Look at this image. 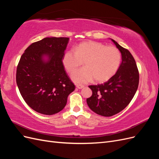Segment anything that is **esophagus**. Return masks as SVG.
<instances>
[{
	"instance_id": "obj_1",
	"label": "esophagus",
	"mask_w": 159,
	"mask_h": 159,
	"mask_svg": "<svg viewBox=\"0 0 159 159\" xmlns=\"http://www.w3.org/2000/svg\"><path fill=\"white\" fill-rule=\"evenodd\" d=\"M76 87H77V88H78V89H82L83 88H84V85H81V84H77Z\"/></svg>"
}]
</instances>
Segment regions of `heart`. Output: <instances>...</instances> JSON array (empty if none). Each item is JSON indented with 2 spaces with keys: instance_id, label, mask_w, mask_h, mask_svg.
Instances as JSON below:
<instances>
[{
  "instance_id": "b5f03b06",
  "label": "heart",
  "mask_w": 159,
  "mask_h": 159,
  "mask_svg": "<svg viewBox=\"0 0 159 159\" xmlns=\"http://www.w3.org/2000/svg\"><path fill=\"white\" fill-rule=\"evenodd\" d=\"M74 51H66L61 62L66 71L72 73L84 61L85 67L71 75L76 83L88 82L93 78L97 81H107L116 74L121 64V52L113 46H105L102 43L88 41L75 46Z\"/></svg>"
}]
</instances>
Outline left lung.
I'll list each match as a JSON object with an SVG mask.
<instances>
[{
  "instance_id": "left-lung-1",
  "label": "left lung",
  "mask_w": 159,
  "mask_h": 159,
  "mask_svg": "<svg viewBox=\"0 0 159 159\" xmlns=\"http://www.w3.org/2000/svg\"><path fill=\"white\" fill-rule=\"evenodd\" d=\"M111 40L121 53V64L116 74L106 82L89 86L92 95L86 100L93 112L104 117L113 116L125 108L135 94L139 82L134 57L127 49Z\"/></svg>"
}]
</instances>
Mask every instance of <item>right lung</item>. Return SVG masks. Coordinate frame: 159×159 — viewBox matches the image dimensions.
<instances>
[{"mask_svg": "<svg viewBox=\"0 0 159 159\" xmlns=\"http://www.w3.org/2000/svg\"><path fill=\"white\" fill-rule=\"evenodd\" d=\"M68 42L69 38L52 37L34 42L18 62V89L28 106L38 113L51 115L60 112L75 88L61 62Z\"/></svg>", "mask_w": 159, "mask_h": 159, "instance_id": "add662e5", "label": "right lung"}]
</instances>
